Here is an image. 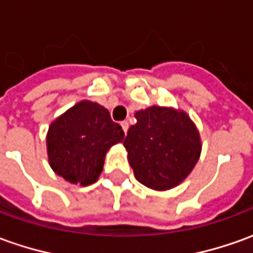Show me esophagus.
Wrapping results in <instances>:
<instances>
[{"mask_svg": "<svg viewBox=\"0 0 253 253\" xmlns=\"http://www.w3.org/2000/svg\"><path fill=\"white\" fill-rule=\"evenodd\" d=\"M120 126H122L123 131H125V134H126L127 130H128V122H126V120H125V122H122V123H120Z\"/></svg>", "mask_w": 253, "mask_h": 253, "instance_id": "esophagus-1", "label": "esophagus"}]
</instances>
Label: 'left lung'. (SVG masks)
Listing matches in <instances>:
<instances>
[{
  "label": "left lung",
  "mask_w": 253,
  "mask_h": 253,
  "mask_svg": "<svg viewBox=\"0 0 253 253\" xmlns=\"http://www.w3.org/2000/svg\"><path fill=\"white\" fill-rule=\"evenodd\" d=\"M123 145L134 176L155 191L183 183L198 162L202 142L195 123L180 109L149 106L135 112Z\"/></svg>",
  "instance_id": "left-lung-1"
}]
</instances>
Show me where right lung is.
Returning <instances> with one entry per match:
<instances>
[{"label": "right lung", "mask_w": 253, "mask_h": 253, "mask_svg": "<svg viewBox=\"0 0 253 253\" xmlns=\"http://www.w3.org/2000/svg\"><path fill=\"white\" fill-rule=\"evenodd\" d=\"M125 133L108 109L92 101H80L49 125L48 162L55 174L72 184L95 183L106 152L122 142Z\"/></svg>", "instance_id": "obj_1"}]
</instances>
